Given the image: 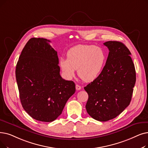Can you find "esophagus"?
<instances>
[{"label": "esophagus", "instance_id": "esophagus-1", "mask_svg": "<svg viewBox=\"0 0 148 148\" xmlns=\"http://www.w3.org/2000/svg\"><path fill=\"white\" fill-rule=\"evenodd\" d=\"M75 88H76L77 90V91H79V90L81 89V86L80 85H75Z\"/></svg>", "mask_w": 148, "mask_h": 148}]
</instances>
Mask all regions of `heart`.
<instances>
[{"label":"heart","instance_id":"1","mask_svg":"<svg viewBox=\"0 0 148 148\" xmlns=\"http://www.w3.org/2000/svg\"><path fill=\"white\" fill-rule=\"evenodd\" d=\"M66 59H60V66L68 79L73 77L77 69L79 77L92 82L102 71L106 62V54L101 48L91 45H78L68 50Z\"/></svg>","mask_w":148,"mask_h":148}]
</instances>
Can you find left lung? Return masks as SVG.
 Masks as SVG:
<instances>
[{"mask_svg":"<svg viewBox=\"0 0 148 148\" xmlns=\"http://www.w3.org/2000/svg\"><path fill=\"white\" fill-rule=\"evenodd\" d=\"M109 49L106 64L98 77L84 88L88 94L86 111L94 119H113L129 106L136 81L131 53L120 42L103 43Z\"/></svg>","mask_w":148,"mask_h":148,"instance_id":"obj_1","label":"left lung"}]
</instances>
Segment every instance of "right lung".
Returning <instances> with one entry per match:
<instances>
[{"instance_id": "right-lung-1", "label": "right lung", "mask_w": 148, "mask_h": 148, "mask_svg": "<svg viewBox=\"0 0 148 148\" xmlns=\"http://www.w3.org/2000/svg\"><path fill=\"white\" fill-rule=\"evenodd\" d=\"M50 40L31 38L25 45L16 68L22 105L30 116L45 122L55 120L75 91L74 82L60 75L57 51Z\"/></svg>"}]
</instances>
